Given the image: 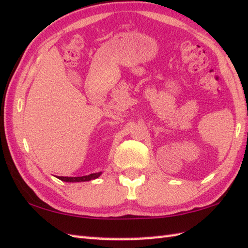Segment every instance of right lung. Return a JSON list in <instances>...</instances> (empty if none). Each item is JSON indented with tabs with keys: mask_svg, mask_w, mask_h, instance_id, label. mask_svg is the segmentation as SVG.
<instances>
[{
	"mask_svg": "<svg viewBox=\"0 0 248 248\" xmlns=\"http://www.w3.org/2000/svg\"><path fill=\"white\" fill-rule=\"evenodd\" d=\"M102 172L91 173L89 175H83V177H58V179L62 180L64 182H84V181H91L100 177Z\"/></svg>",
	"mask_w": 248,
	"mask_h": 248,
	"instance_id": "right-lung-1",
	"label": "right lung"
}]
</instances>
